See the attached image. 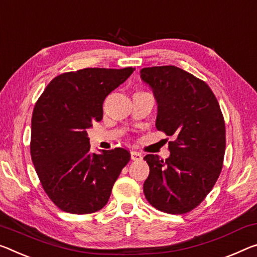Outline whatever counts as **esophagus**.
<instances>
[{
  "label": "esophagus",
  "mask_w": 257,
  "mask_h": 257,
  "mask_svg": "<svg viewBox=\"0 0 257 257\" xmlns=\"http://www.w3.org/2000/svg\"><path fill=\"white\" fill-rule=\"evenodd\" d=\"M130 158H132V160H134V161L141 160V159H142V154L136 152V151H132V152H130Z\"/></svg>",
  "instance_id": "esophagus-1"
}]
</instances>
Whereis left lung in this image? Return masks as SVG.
<instances>
[{"label": "left lung", "mask_w": 257, "mask_h": 257, "mask_svg": "<svg viewBox=\"0 0 257 257\" xmlns=\"http://www.w3.org/2000/svg\"><path fill=\"white\" fill-rule=\"evenodd\" d=\"M158 103L156 127L169 142V158H144L150 167L144 194L154 208L185 214L206 198L223 167L225 123L208 84L176 66L141 70Z\"/></svg>", "instance_id": "1"}]
</instances>
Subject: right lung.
<instances>
[{
    "label": "right lung",
    "mask_w": 257,
    "mask_h": 257,
    "mask_svg": "<svg viewBox=\"0 0 257 257\" xmlns=\"http://www.w3.org/2000/svg\"><path fill=\"white\" fill-rule=\"evenodd\" d=\"M135 68H83L56 76L35 104L31 156L44 191L66 213L91 214L106 205L130 160L127 150L93 153L87 129L103 119V103Z\"/></svg>",
    "instance_id": "add662e5"
}]
</instances>
